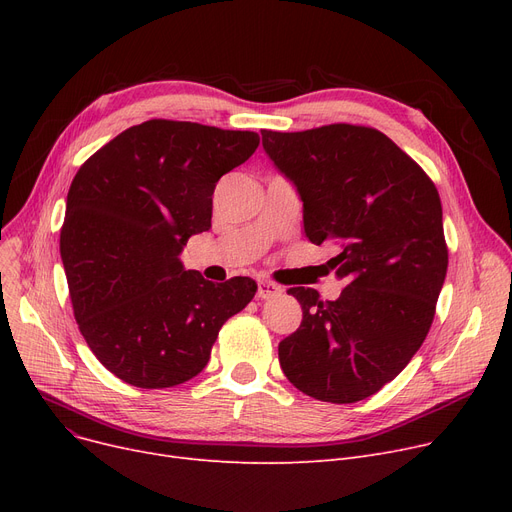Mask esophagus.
Returning a JSON list of instances; mask_svg holds the SVG:
<instances>
[{
	"mask_svg": "<svg viewBox=\"0 0 512 512\" xmlns=\"http://www.w3.org/2000/svg\"><path fill=\"white\" fill-rule=\"evenodd\" d=\"M280 294H282V288H280L278 284H274V282H270V280H259L257 297H259L261 301H265V299H276V297H280Z\"/></svg>",
	"mask_w": 512,
	"mask_h": 512,
	"instance_id": "1",
	"label": "esophagus"
}]
</instances>
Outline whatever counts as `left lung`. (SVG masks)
I'll list each match as a JSON object with an SVG mask.
<instances>
[{
	"mask_svg": "<svg viewBox=\"0 0 512 512\" xmlns=\"http://www.w3.org/2000/svg\"><path fill=\"white\" fill-rule=\"evenodd\" d=\"M263 149L303 199L305 234L332 240L346 280L336 301L288 288L301 328L278 346L294 388L336 405L363 400L407 367L436 315L448 270L438 188L384 132L328 124L263 130Z\"/></svg>",
	"mask_w": 512,
	"mask_h": 512,
	"instance_id": "obj_1",
	"label": "left lung"
}]
</instances>
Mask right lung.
I'll list each match as a JSON object with an SVG mask.
<instances>
[{
	"mask_svg": "<svg viewBox=\"0 0 512 512\" xmlns=\"http://www.w3.org/2000/svg\"><path fill=\"white\" fill-rule=\"evenodd\" d=\"M259 134L197 122L130 126L78 168L60 253L80 334L130 386L172 388L209 361L226 319L257 292L184 272L186 240L211 228L215 182L255 153Z\"/></svg>",
	"mask_w": 512,
	"mask_h": 512,
	"instance_id": "obj_1",
	"label": "right lung"
}]
</instances>
